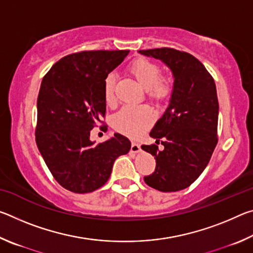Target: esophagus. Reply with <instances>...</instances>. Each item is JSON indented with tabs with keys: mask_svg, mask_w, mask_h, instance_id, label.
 <instances>
[{
	"mask_svg": "<svg viewBox=\"0 0 253 253\" xmlns=\"http://www.w3.org/2000/svg\"><path fill=\"white\" fill-rule=\"evenodd\" d=\"M130 152L131 153H139L140 152V146L137 143H131Z\"/></svg>",
	"mask_w": 253,
	"mask_h": 253,
	"instance_id": "1",
	"label": "esophagus"
}]
</instances>
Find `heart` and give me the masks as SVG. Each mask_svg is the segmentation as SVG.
<instances>
[{"label":"heart","mask_w":253,"mask_h":253,"mask_svg":"<svg viewBox=\"0 0 253 253\" xmlns=\"http://www.w3.org/2000/svg\"><path fill=\"white\" fill-rule=\"evenodd\" d=\"M130 75L147 90V95L155 101H163L172 95L173 81L169 77L161 75V67L147 59H137L128 68ZM104 99L108 106L117 102L115 95V76L109 74L104 81ZM155 115L151 107L126 106L114 115L113 127L117 131L131 138L143 135L153 125Z\"/></svg>","instance_id":"obj_1"}]
</instances>
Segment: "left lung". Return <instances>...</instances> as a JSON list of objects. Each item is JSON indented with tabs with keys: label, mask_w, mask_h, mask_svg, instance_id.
Segmentation results:
<instances>
[{
	"label": "left lung",
	"mask_w": 253,
	"mask_h": 253,
	"mask_svg": "<svg viewBox=\"0 0 253 253\" xmlns=\"http://www.w3.org/2000/svg\"><path fill=\"white\" fill-rule=\"evenodd\" d=\"M139 53L162 60L174 76L169 106L149 134L164 148L142 145L156 160L155 172L144 181L161 192L181 191L202 174L219 140L215 83L203 63L184 51L157 48Z\"/></svg>",
	"instance_id": "8db88e82"
}]
</instances>
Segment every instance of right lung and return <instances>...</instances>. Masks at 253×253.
<instances>
[{"label":"right lung","instance_id":"right-lung-1","mask_svg":"<svg viewBox=\"0 0 253 253\" xmlns=\"http://www.w3.org/2000/svg\"><path fill=\"white\" fill-rule=\"evenodd\" d=\"M129 51L97 50L68 54L51 67L38 96L36 142L55 181L74 193H90L108 181L115 160L130 149L125 136L104 143L90 130L106 116L104 81Z\"/></svg>","mask_w":253,"mask_h":253}]
</instances>
